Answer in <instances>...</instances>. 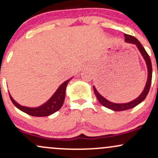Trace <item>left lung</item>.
<instances>
[{"label": "left lung", "mask_w": 158, "mask_h": 158, "mask_svg": "<svg viewBox=\"0 0 158 158\" xmlns=\"http://www.w3.org/2000/svg\"><path fill=\"white\" fill-rule=\"evenodd\" d=\"M125 41L128 43H131V44H135L137 45V48L139 49V52L142 54L143 57L144 58L145 61H146V65H147L148 68V79L147 82H146V87H145L144 90L142 92V94L139 96L137 99H135V100L131 101V102H128V103H124V104H117V103H113L110 102L108 100H107L106 99H105L102 96H101L100 94H99V92L97 91V89H96L95 87L94 86V94H95L96 97L99 100V102H100V104L106 108H109V109H111L113 110H115V111H122V110H126L128 109H131L132 108H135V106H137V105H139V103L142 102L145 99H146V96L148 95V91H149L150 86H151L152 83V62L151 59H150L149 56L147 53V52L146 51L144 48L143 47V45L140 44V42L136 39L134 36L127 35V34H125Z\"/></svg>", "instance_id": "1"}]
</instances>
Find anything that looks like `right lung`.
<instances>
[{
    "label": "right lung",
    "instance_id": "right-lung-1",
    "mask_svg": "<svg viewBox=\"0 0 158 158\" xmlns=\"http://www.w3.org/2000/svg\"><path fill=\"white\" fill-rule=\"evenodd\" d=\"M71 79L72 78H70L68 80L65 81L63 84H61L56 91V93L53 94V96L49 99L48 102L41 106L38 107V108H28V107L20 106L19 103L16 102L12 99L10 94V99L16 108H19L21 111L29 114V115L33 116V117H46V116H49L58 111L62 107L64 101L66 87Z\"/></svg>",
    "mask_w": 158,
    "mask_h": 158
}]
</instances>
